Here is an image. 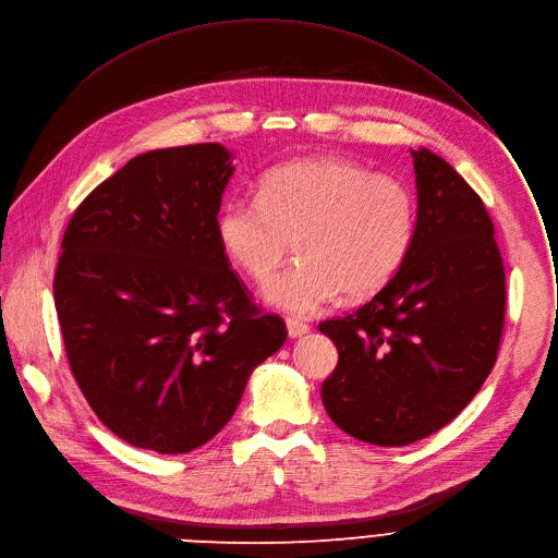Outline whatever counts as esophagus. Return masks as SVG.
Returning <instances> with one entry per match:
<instances>
[{"mask_svg": "<svg viewBox=\"0 0 558 558\" xmlns=\"http://www.w3.org/2000/svg\"><path fill=\"white\" fill-rule=\"evenodd\" d=\"M287 331H289V338H302L305 333H310V325L298 320V318H289L287 320Z\"/></svg>", "mask_w": 558, "mask_h": 558, "instance_id": "1", "label": "esophagus"}]
</instances>
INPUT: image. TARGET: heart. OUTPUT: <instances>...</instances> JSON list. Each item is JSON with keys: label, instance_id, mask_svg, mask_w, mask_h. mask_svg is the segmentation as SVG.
Wrapping results in <instances>:
<instances>
[{"label": "heart", "instance_id": "b5f03b06", "mask_svg": "<svg viewBox=\"0 0 558 558\" xmlns=\"http://www.w3.org/2000/svg\"><path fill=\"white\" fill-rule=\"evenodd\" d=\"M418 205L412 186L336 156L300 158L269 169L258 197L227 199L216 222L229 260L267 280L295 240L300 258L274 276L269 305L312 316L344 291L361 298L385 287L408 258Z\"/></svg>", "mask_w": 558, "mask_h": 558}]
</instances>
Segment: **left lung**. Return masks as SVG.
Listing matches in <instances>:
<instances>
[{"mask_svg":"<svg viewBox=\"0 0 558 558\" xmlns=\"http://www.w3.org/2000/svg\"><path fill=\"white\" fill-rule=\"evenodd\" d=\"M418 222L408 258L356 312L318 329L338 347L323 383L349 436L398 447L459 416L489 376L505 323V269L478 193L440 156L412 150Z\"/></svg>","mask_w":558,"mask_h":558,"instance_id":"left-lung-1","label":"left lung"}]
</instances>
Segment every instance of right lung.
Segmentation results:
<instances>
[{"label":"right lung","mask_w":558,"mask_h":558,"mask_svg":"<svg viewBox=\"0 0 558 558\" xmlns=\"http://www.w3.org/2000/svg\"><path fill=\"white\" fill-rule=\"evenodd\" d=\"M231 173L214 142L148 150L95 186L66 227L53 295L69 365L129 445H205L287 340L218 240Z\"/></svg>","instance_id":"1"}]
</instances>
